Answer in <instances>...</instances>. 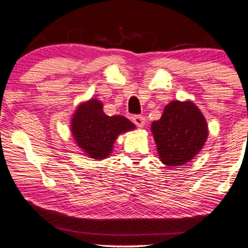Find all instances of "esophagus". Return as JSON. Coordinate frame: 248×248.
<instances>
[{"mask_svg":"<svg viewBox=\"0 0 248 248\" xmlns=\"http://www.w3.org/2000/svg\"><path fill=\"white\" fill-rule=\"evenodd\" d=\"M133 122L138 127H143L144 124H146V119H144L142 115H134L133 116Z\"/></svg>","mask_w":248,"mask_h":248,"instance_id":"1","label":"esophagus"}]
</instances>
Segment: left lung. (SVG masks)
Returning a JSON list of instances; mask_svg holds the SVG:
<instances>
[{"label":"left lung","instance_id":"8db88e82","mask_svg":"<svg viewBox=\"0 0 248 248\" xmlns=\"http://www.w3.org/2000/svg\"><path fill=\"white\" fill-rule=\"evenodd\" d=\"M157 153L162 163L183 166L201 152L209 136L207 124L191 101H171L164 107L161 119L152 124Z\"/></svg>","mask_w":248,"mask_h":248}]
</instances>
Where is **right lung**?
<instances>
[{
    "label": "right lung",
    "mask_w": 248,
    "mask_h": 248,
    "mask_svg": "<svg viewBox=\"0 0 248 248\" xmlns=\"http://www.w3.org/2000/svg\"><path fill=\"white\" fill-rule=\"evenodd\" d=\"M133 129L135 124L124 116L105 114L102 104L96 99L79 105L71 120V132L78 147L95 160L108 157L116 138Z\"/></svg>",
    "instance_id": "1"
}]
</instances>
